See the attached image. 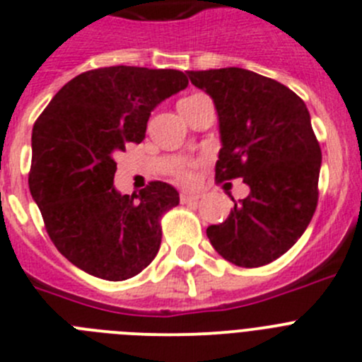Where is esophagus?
Here are the masks:
<instances>
[{
  "instance_id": "esophagus-1",
  "label": "esophagus",
  "mask_w": 362,
  "mask_h": 362,
  "mask_svg": "<svg viewBox=\"0 0 362 362\" xmlns=\"http://www.w3.org/2000/svg\"><path fill=\"white\" fill-rule=\"evenodd\" d=\"M202 198V194H198V192H180V202L182 204H192V202H198Z\"/></svg>"
}]
</instances>
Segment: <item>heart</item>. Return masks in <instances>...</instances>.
Listing matches in <instances>:
<instances>
[{
  "label": "heart",
  "mask_w": 362,
  "mask_h": 362,
  "mask_svg": "<svg viewBox=\"0 0 362 362\" xmlns=\"http://www.w3.org/2000/svg\"><path fill=\"white\" fill-rule=\"evenodd\" d=\"M175 177H177L180 182H191L192 180L191 164H182L180 168H177V171H175Z\"/></svg>",
  "instance_id": "obj_1"
}]
</instances>
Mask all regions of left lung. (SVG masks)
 Wrapping results in <instances>:
<instances>
[{
  "instance_id": "obj_1",
  "label": "left lung",
  "mask_w": 362,
  "mask_h": 362,
  "mask_svg": "<svg viewBox=\"0 0 362 362\" xmlns=\"http://www.w3.org/2000/svg\"><path fill=\"white\" fill-rule=\"evenodd\" d=\"M218 112L216 180L243 178L250 194L207 238L243 268L269 264L305 232L318 204L322 150L305 103L280 82L241 67L187 71Z\"/></svg>"
}]
</instances>
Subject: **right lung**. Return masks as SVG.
<instances>
[{
	"mask_svg": "<svg viewBox=\"0 0 362 362\" xmlns=\"http://www.w3.org/2000/svg\"><path fill=\"white\" fill-rule=\"evenodd\" d=\"M187 83L177 69L101 67L67 82L35 121L30 192L53 245L76 268L117 282L155 259L158 219L178 205V191L150 182L121 194L114 157L141 143L155 107Z\"/></svg>",
	"mask_w": 362,
	"mask_h": 362,
	"instance_id": "obj_1",
	"label": "right lung"
}]
</instances>
